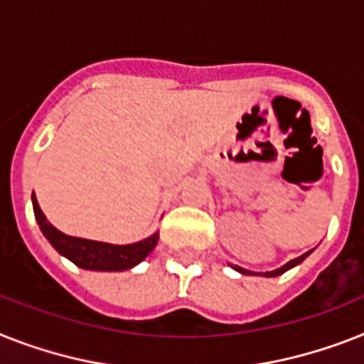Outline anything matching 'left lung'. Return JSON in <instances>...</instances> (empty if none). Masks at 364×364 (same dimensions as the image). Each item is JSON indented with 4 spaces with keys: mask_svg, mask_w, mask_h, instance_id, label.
<instances>
[{
    "mask_svg": "<svg viewBox=\"0 0 364 364\" xmlns=\"http://www.w3.org/2000/svg\"><path fill=\"white\" fill-rule=\"evenodd\" d=\"M310 252H312V250H309V252H305V254H303V256H299V258H295V259H289L288 264H286V265H282V267L274 269V271H267V273H264V277H279V274L286 273V271H288V269L295 267V265H299L301 262H303V259H305L306 256H309ZM232 267L235 269V271H239V273H241V274H254L252 271H249V269H243V267H239V265H232Z\"/></svg>",
    "mask_w": 364,
    "mask_h": 364,
    "instance_id": "obj_1",
    "label": "left lung"
}]
</instances>
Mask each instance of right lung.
Here are the masks:
<instances>
[{
  "mask_svg": "<svg viewBox=\"0 0 364 364\" xmlns=\"http://www.w3.org/2000/svg\"><path fill=\"white\" fill-rule=\"evenodd\" d=\"M33 202L35 218H37L38 228L48 239L50 245L58 250L61 256L70 259L73 264L90 271H125L134 265H138L141 259L155 249L159 241V232L149 235L147 239H141L132 245H112L102 243V241H91V239L73 237L67 233L59 232L46 220L44 213L41 211L35 194L31 196Z\"/></svg>",
  "mask_w": 364,
  "mask_h": 364,
  "instance_id": "1",
  "label": "right lung"
}]
</instances>
